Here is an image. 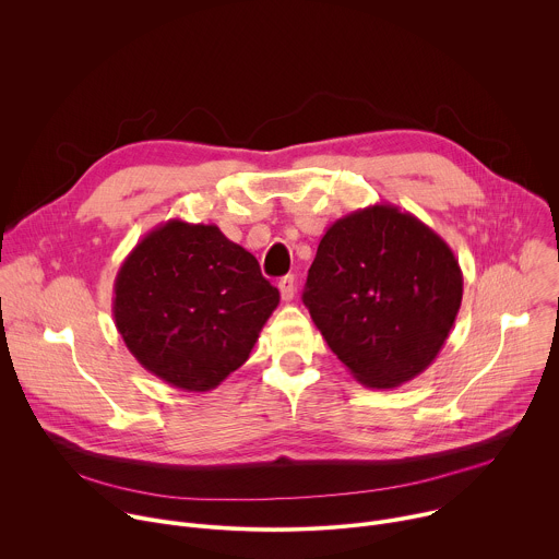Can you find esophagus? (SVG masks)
I'll list each match as a JSON object with an SVG mask.
<instances>
[{
	"label": "esophagus",
	"mask_w": 559,
	"mask_h": 559,
	"mask_svg": "<svg viewBox=\"0 0 559 559\" xmlns=\"http://www.w3.org/2000/svg\"><path fill=\"white\" fill-rule=\"evenodd\" d=\"M278 289H281L283 300H285V302H289V300L294 298V294H296V278H294L292 274L283 276V278L278 281Z\"/></svg>",
	"instance_id": "obj_1"
}]
</instances>
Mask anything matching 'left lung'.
<instances>
[{"instance_id": "obj_1", "label": "left lung", "mask_w": 559, "mask_h": 559, "mask_svg": "<svg viewBox=\"0 0 559 559\" xmlns=\"http://www.w3.org/2000/svg\"><path fill=\"white\" fill-rule=\"evenodd\" d=\"M302 302L360 384L393 389L440 354L460 311L462 270L429 225L378 203L328 227Z\"/></svg>"}]
</instances>
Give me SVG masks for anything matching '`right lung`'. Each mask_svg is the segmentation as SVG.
<instances>
[{
	"label": "right lung",
	"mask_w": 559,
	"mask_h": 559,
	"mask_svg": "<svg viewBox=\"0 0 559 559\" xmlns=\"http://www.w3.org/2000/svg\"><path fill=\"white\" fill-rule=\"evenodd\" d=\"M278 300L259 261L216 225L170 218L121 263L112 316L143 369L210 391L250 358Z\"/></svg>",
	"instance_id": "obj_1"
}]
</instances>
